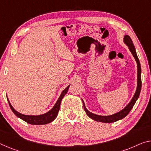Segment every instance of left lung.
<instances>
[{
    "mask_svg": "<svg viewBox=\"0 0 151 151\" xmlns=\"http://www.w3.org/2000/svg\"><path fill=\"white\" fill-rule=\"evenodd\" d=\"M124 42L126 44V45L128 46L129 50H130L132 54L133 55L134 57L135 58V60L136 63H137V68H138V82H137V88H136V91L134 94L133 98L131 100V101L129 102L128 105H127L126 107H125L124 109L122 110L119 112L117 113H115L112 115H109V116H102V115H98L96 114H94L87 109L85 106L84 102L83 101V109L86 113L87 115L89 117L91 118L94 121L99 122H103V123H113L115 122H117L118 120L122 119L123 118H124L127 115V114L129 113V111L133 108V106L135 104L136 101H137L138 99L139 95L140 93L141 90V87H142V81H141V67H140V63L139 61V59L137 56V54H136L135 47H134V45L133 42H132V39L130 38L128 35H126L124 36Z\"/></svg>",
    "mask_w": 151,
    "mask_h": 151,
    "instance_id": "obj_1",
    "label": "left lung"
}]
</instances>
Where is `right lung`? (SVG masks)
Wrapping results in <instances>:
<instances>
[{
  "label": "right lung",
  "instance_id": "obj_1",
  "mask_svg": "<svg viewBox=\"0 0 151 151\" xmlns=\"http://www.w3.org/2000/svg\"><path fill=\"white\" fill-rule=\"evenodd\" d=\"M69 88V86L65 89L62 92L61 96L57 100L56 104L55 106H53L52 109H50L48 112L45 113V114L40 115H23L22 113L17 112V111L14 109L13 107L11 106L10 102H9V106H10L11 109L12 110L14 114H15L17 117H19L20 119L24 120L25 122H27V124H32V125H43V124H47L49 123L52 122L55 118L57 117L59 113V111L60 109V105H61V100L63 98L65 95L66 94L67 92L68 91V89ZM8 100V99H7Z\"/></svg>",
  "mask_w": 151,
  "mask_h": 151
}]
</instances>
